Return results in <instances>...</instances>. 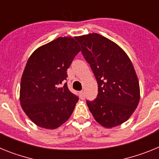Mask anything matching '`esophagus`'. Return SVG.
<instances>
[{
  "instance_id": "esophagus-1",
  "label": "esophagus",
  "mask_w": 159,
  "mask_h": 159,
  "mask_svg": "<svg viewBox=\"0 0 159 159\" xmlns=\"http://www.w3.org/2000/svg\"><path fill=\"white\" fill-rule=\"evenodd\" d=\"M80 95L81 99H84V98H85V94H84V91H81V92H80Z\"/></svg>"
}]
</instances>
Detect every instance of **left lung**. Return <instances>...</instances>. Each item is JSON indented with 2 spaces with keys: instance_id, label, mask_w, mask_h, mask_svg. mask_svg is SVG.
<instances>
[{
  "instance_id": "left-lung-1",
  "label": "left lung",
  "mask_w": 159,
  "mask_h": 159,
  "mask_svg": "<svg viewBox=\"0 0 159 159\" xmlns=\"http://www.w3.org/2000/svg\"><path fill=\"white\" fill-rule=\"evenodd\" d=\"M98 83V95L87 101L98 123L111 128L128 120L140 99L139 83L127 53L98 33L76 36Z\"/></svg>"
}]
</instances>
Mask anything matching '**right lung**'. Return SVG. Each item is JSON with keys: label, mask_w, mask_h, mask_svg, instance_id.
<instances>
[{"label": "right lung", "mask_w": 159, "mask_h": 159, "mask_svg": "<svg viewBox=\"0 0 159 159\" xmlns=\"http://www.w3.org/2000/svg\"><path fill=\"white\" fill-rule=\"evenodd\" d=\"M75 39L58 37L39 47L22 74L20 105L28 117L42 128L53 130L64 124L79 100L67 83L64 84L67 68L81 51Z\"/></svg>", "instance_id": "obj_1"}]
</instances>
